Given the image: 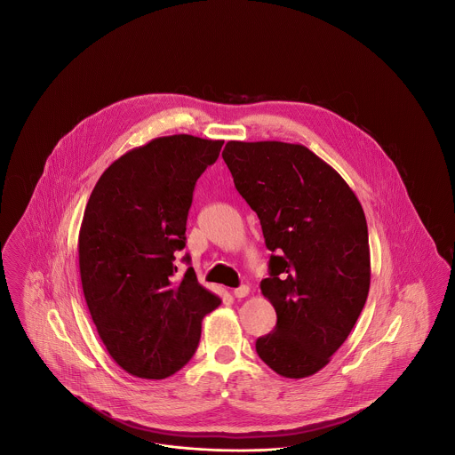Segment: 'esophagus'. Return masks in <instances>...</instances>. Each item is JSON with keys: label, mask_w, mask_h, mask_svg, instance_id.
Segmentation results:
<instances>
[{"label": "esophagus", "mask_w": 455, "mask_h": 455, "mask_svg": "<svg viewBox=\"0 0 455 455\" xmlns=\"http://www.w3.org/2000/svg\"><path fill=\"white\" fill-rule=\"evenodd\" d=\"M232 293H234L235 299H243V297L249 295V286H247V284H240Z\"/></svg>", "instance_id": "34e87169"}]
</instances>
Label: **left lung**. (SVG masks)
<instances>
[{"instance_id":"left-lung-1","label":"left lung","mask_w":455,"mask_h":455,"mask_svg":"<svg viewBox=\"0 0 455 455\" xmlns=\"http://www.w3.org/2000/svg\"><path fill=\"white\" fill-rule=\"evenodd\" d=\"M221 156L271 251L260 291L278 321L256 351L283 377L314 375L347 341L367 302L363 208L345 179L303 145L228 141Z\"/></svg>"}]
</instances>
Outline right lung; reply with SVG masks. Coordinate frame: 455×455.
<instances>
[{"label": "right lung", "instance_id": "obj_1", "mask_svg": "<svg viewBox=\"0 0 455 455\" xmlns=\"http://www.w3.org/2000/svg\"><path fill=\"white\" fill-rule=\"evenodd\" d=\"M221 140L155 138L100 175L78 237L84 295L108 355L140 379H165L196 353L201 323L220 299L195 269L177 275L196 180ZM189 264L191 258H182Z\"/></svg>", "mask_w": 455, "mask_h": 455}]
</instances>
